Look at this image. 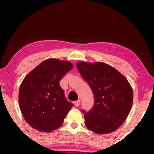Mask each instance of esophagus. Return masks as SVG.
<instances>
[{
    "instance_id": "esophagus-1",
    "label": "esophagus",
    "mask_w": 154,
    "mask_h": 154,
    "mask_svg": "<svg viewBox=\"0 0 154 154\" xmlns=\"http://www.w3.org/2000/svg\"><path fill=\"white\" fill-rule=\"evenodd\" d=\"M75 106L76 107H78L79 105H80V100L78 99L77 100H76V101H75Z\"/></svg>"
}]
</instances>
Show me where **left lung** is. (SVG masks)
<instances>
[{"label":"left lung","instance_id":"8db88e82","mask_svg":"<svg viewBox=\"0 0 154 154\" xmlns=\"http://www.w3.org/2000/svg\"><path fill=\"white\" fill-rule=\"evenodd\" d=\"M77 67L94 95L90 111L82 109L85 124L97 134L114 131L128 117L132 105L133 92L128 79L112 66L102 62H79Z\"/></svg>","mask_w":154,"mask_h":154}]
</instances>
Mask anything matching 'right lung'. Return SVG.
Returning a JSON list of instances; mask_svg holds the SVG:
<instances>
[{
    "instance_id": "obj_1",
    "label": "right lung",
    "mask_w": 154,
    "mask_h": 154,
    "mask_svg": "<svg viewBox=\"0 0 154 154\" xmlns=\"http://www.w3.org/2000/svg\"><path fill=\"white\" fill-rule=\"evenodd\" d=\"M73 65L50 59L29 72L19 88V103L27 123L39 131L51 132L61 127L74 105L66 100L59 82Z\"/></svg>"
}]
</instances>
